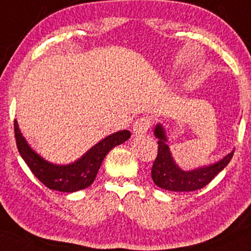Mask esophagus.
Returning a JSON list of instances; mask_svg holds the SVG:
<instances>
[{"mask_svg": "<svg viewBox=\"0 0 251 251\" xmlns=\"http://www.w3.org/2000/svg\"><path fill=\"white\" fill-rule=\"evenodd\" d=\"M150 126H151L150 118H147V117L139 118V119L135 120V123L133 125V133L135 135L145 134L147 131H149Z\"/></svg>", "mask_w": 251, "mask_h": 251, "instance_id": "34e87169", "label": "esophagus"}]
</instances>
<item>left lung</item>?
Masks as SVG:
<instances>
[{"mask_svg": "<svg viewBox=\"0 0 251 251\" xmlns=\"http://www.w3.org/2000/svg\"><path fill=\"white\" fill-rule=\"evenodd\" d=\"M154 134L158 138V154L153 162V182L160 188L171 192H194L203 188L221 172L230 161L234 151L215 164L196 168L193 171H183L175 164L172 158L167 137L162 125L155 126Z\"/></svg>", "mask_w": 251, "mask_h": 251, "instance_id": "left-lung-1", "label": "left lung"}]
</instances>
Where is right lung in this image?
Here are the masks:
<instances>
[{"label":"right lung","mask_w":251,"mask_h":251,"mask_svg":"<svg viewBox=\"0 0 251 251\" xmlns=\"http://www.w3.org/2000/svg\"><path fill=\"white\" fill-rule=\"evenodd\" d=\"M14 131L17 150L32 174L49 189L64 193H74L87 188L95 181L107 153L131 137L127 129L116 132L96 144L77 161L69 165H55L44 160L29 146L21 133L16 120L14 122Z\"/></svg>","instance_id":"obj_1"}]
</instances>
